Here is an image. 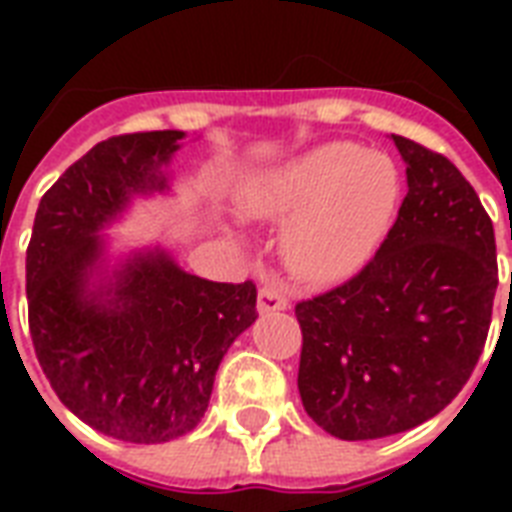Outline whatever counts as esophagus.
Returning <instances> with one entry per match:
<instances>
[{
  "instance_id": "34e87169",
  "label": "esophagus",
  "mask_w": 512,
  "mask_h": 512,
  "mask_svg": "<svg viewBox=\"0 0 512 512\" xmlns=\"http://www.w3.org/2000/svg\"><path fill=\"white\" fill-rule=\"evenodd\" d=\"M287 305H289L287 295H284L276 284H265V287L260 289V295H257V311L260 313L284 311Z\"/></svg>"
}]
</instances>
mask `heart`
<instances>
[{
  "label": "heart",
  "mask_w": 512,
  "mask_h": 512,
  "mask_svg": "<svg viewBox=\"0 0 512 512\" xmlns=\"http://www.w3.org/2000/svg\"><path fill=\"white\" fill-rule=\"evenodd\" d=\"M396 199L398 175L390 159L329 143L257 177L241 191L239 209L268 220L292 215L281 239L284 260L303 279L329 281L369 257Z\"/></svg>",
  "instance_id": "heart-1"
}]
</instances>
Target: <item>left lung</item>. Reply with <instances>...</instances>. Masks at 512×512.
<instances>
[{
  "label": "left lung",
  "instance_id": "1",
  "mask_svg": "<svg viewBox=\"0 0 512 512\" xmlns=\"http://www.w3.org/2000/svg\"><path fill=\"white\" fill-rule=\"evenodd\" d=\"M393 140L409 183L396 223L361 271L295 305L305 412L345 441L417 428L452 404L484 353L500 281L473 185L444 154Z\"/></svg>",
  "mask_w": 512,
  "mask_h": 512
}]
</instances>
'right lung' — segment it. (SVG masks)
I'll list each match as a JSON object with an SVG mask.
<instances>
[{
    "label": "right lung",
    "mask_w": 512,
    "mask_h": 512,
    "mask_svg": "<svg viewBox=\"0 0 512 512\" xmlns=\"http://www.w3.org/2000/svg\"><path fill=\"white\" fill-rule=\"evenodd\" d=\"M183 132L116 135L68 167L42 196L26 249L28 329L58 398L103 436L162 444L207 412L225 350L257 319L252 281L223 284L138 255L87 292L98 228L132 191L164 188Z\"/></svg>",
    "instance_id": "obj_1"
}]
</instances>
